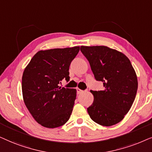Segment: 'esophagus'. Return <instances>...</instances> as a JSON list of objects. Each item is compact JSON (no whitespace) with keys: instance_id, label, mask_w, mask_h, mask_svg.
Listing matches in <instances>:
<instances>
[{"instance_id":"obj_1","label":"esophagus","mask_w":152,"mask_h":152,"mask_svg":"<svg viewBox=\"0 0 152 152\" xmlns=\"http://www.w3.org/2000/svg\"><path fill=\"white\" fill-rule=\"evenodd\" d=\"M76 90H77L78 94H80V93L85 92V90H81V89H80V88H77V89H76Z\"/></svg>"}]
</instances>
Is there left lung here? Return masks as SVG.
I'll list each match as a JSON object with an SVG mask.
<instances>
[{
    "label": "left lung",
    "mask_w": 152,
    "mask_h": 152,
    "mask_svg": "<svg viewBox=\"0 0 152 152\" xmlns=\"http://www.w3.org/2000/svg\"><path fill=\"white\" fill-rule=\"evenodd\" d=\"M96 80L104 90H90L94 102L88 108L90 118L97 124L110 126L124 119L134 102L137 79L130 60L124 54L105 46H80Z\"/></svg>",
    "instance_id": "left-lung-1"
}]
</instances>
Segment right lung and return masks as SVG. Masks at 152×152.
<instances>
[{
	"instance_id": "obj_1",
	"label": "right lung",
	"mask_w": 152,
	"mask_h": 152,
	"mask_svg": "<svg viewBox=\"0 0 152 152\" xmlns=\"http://www.w3.org/2000/svg\"><path fill=\"white\" fill-rule=\"evenodd\" d=\"M79 46L39 50L32 57L22 76L26 106L36 122L46 128H56L69 119L76 90L59 86L69 80V66Z\"/></svg>"
}]
</instances>
